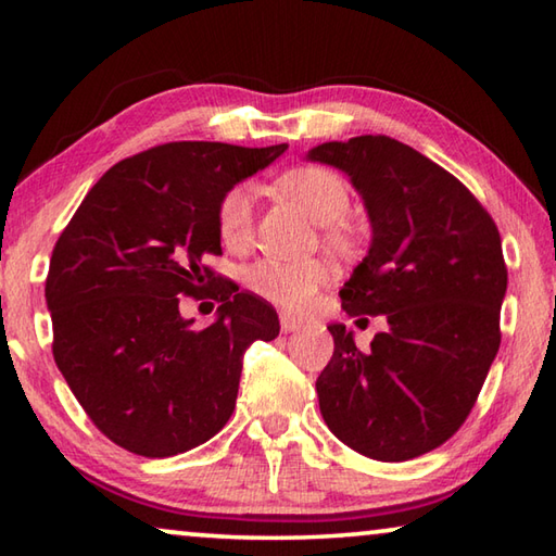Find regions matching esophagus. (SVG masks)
Returning <instances> with one entry per match:
<instances>
[{
  "label": "esophagus",
  "mask_w": 556,
  "mask_h": 556,
  "mask_svg": "<svg viewBox=\"0 0 556 556\" xmlns=\"http://www.w3.org/2000/svg\"><path fill=\"white\" fill-rule=\"evenodd\" d=\"M279 324H281V331H285V333L299 331V328H301L299 318H294L291 314H279Z\"/></svg>",
  "instance_id": "1"
}]
</instances>
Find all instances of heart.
<instances>
[{
	"label": "heart",
	"mask_w": 556,
	"mask_h": 556,
	"mask_svg": "<svg viewBox=\"0 0 556 556\" xmlns=\"http://www.w3.org/2000/svg\"><path fill=\"white\" fill-rule=\"evenodd\" d=\"M279 188L318 225H328L326 238L333 244L351 242V230L341 220L353 208V193L341 174L318 164L296 166L281 174ZM252 218H255V191L248 184L228 188L215 208V228L225 248L242 250L250 242ZM242 279L244 287L262 301L299 314L306 312L318 291L328 285L331 267L324 260L285 262L262 257L244 269Z\"/></svg>",
	"instance_id": "1"
}]
</instances>
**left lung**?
Wrapping results in <instances>:
<instances>
[{"mask_svg":"<svg viewBox=\"0 0 556 556\" xmlns=\"http://www.w3.org/2000/svg\"><path fill=\"white\" fill-rule=\"evenodd\" d=\"M308 159L343 168L372 223L368 257L338 291L345 314L390 324L370 351L328 326L336 348L316 380L318 407L357 454H429L464 425L501 348V232L454 174L392 137L326 142Z\"/></svg>","mask_w":556,"mask_h":556,"instance_id":"1","label":"left lung"}]
</instances>
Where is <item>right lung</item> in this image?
Wrapping results in <instances>:
<instances>
[{
    "mask_svg": "<svg viewBox=\"0 0 556 556\" xmlns=\"http://www.w3.org/2000/svg\"><path fill=\"white\" fill-rule=\"evenodd\" d=\"M168 142L117 162L55 240L46 301L53 357L92 425L117 446L166 458L228 425L242 353L279 336L271 304L208 265L220 195L285 152ZM184 295L219 301L191 329Z\"/></svg>",
    "mask_w": 556,
    "mask_h": 556,
    "instance_id": "1",
    "label": "right lung"
}]
</instances>
